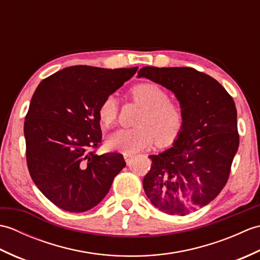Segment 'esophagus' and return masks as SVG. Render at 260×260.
<instances>
[{"label": "esophagus", "instance_id": "34e87169", "mask_svg": "<svg viewBox=\"0 0 260 260\" xmlns=\"http://www.w3.org/2000/svg\"><path fill=\"white\" fill-rule=\"evenodd\" d=\"M134 156L132 155V154H127V153H124V158H125V161H126V163L127 164H129L131 163V161H132V158H133Z\"/></svg>", "mask_w": 260, "mask_h": 260}]
</instances>
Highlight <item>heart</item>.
Segmentation results:
<instances>
[{
	"instance_id": "obj_1",
	"label": "heart",
	"mask_w": 260,
	"mask_h": 260,
	"mask_svg": "<svg viewBox=\"0 0 260 260\" xmlns=\"http://www.w3.org/2000/svg\"><path fill=\"white\" fill-rule=\"evenodd\" d=\"M132 97L143 107L137 127L114 132L107 140L110 148L134 154L152 146L155 139L158 145H165L178 137L183 118L178 105L168 99L167 91L152 82H144L132 89ZM117 112V101L108 96L98 108L99 120L106 126L113 124Z\"/></svg>"
}]
</instances>
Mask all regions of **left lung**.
I'll list each match as a JSON object with an SVG mask.
<instances>
[{"label":"left lung","instance_id":"obj_1","mask_svg":"<svg viewBox=\"0 0 260 260\" xmlns=\"http://www.w3.org/2000/svg\"><path fill=\"white\" fill-rule=\"evenodd\" d=\"M139 78L171 90L180 103L181 131L168 150L150 155L143 187L154 207L185 215L214 200L238 151L233 97L212 77L189 67H144Z\"/></svg>","mask_w":260,"mask_h":260}]
</instances>
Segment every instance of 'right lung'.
I'll return each instance as SVG.
<instances>
[{"instance_id": "add662e5", "label": "right lung", "mask_w": 260, "mask_h": 260, "mask_svg": "<svg viewBox=\"0 0 260 260\" xmlns=\"http://www.w3.org/2000/svg\"><path fill=\"white\" fill-rule=\"evenodd\" d=\"M139 67L73 66L43 79L24 121L26 163L47 199L69 212H85L106 197L126 167L119 153L97 155L102 142L98 108Z\"/></svg>"}]
</instances>
